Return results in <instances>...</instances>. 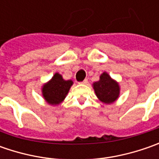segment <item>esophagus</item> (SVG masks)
Returning a JSON list of instances; mask_svg holds the SVG:
<instances>
[{
	"label": "esophagus",
	"instance_id": "obj_1",
	"mask_svg": "<svg viewBox=\"0 0 159 159\" xmlns=\"http://www.w3.org/2000/svg\"><path fill=\"white\" fill-rule=\"evenodd\" d=\"M81 83H82V84H88V83H89V80H88L87 79H85V80H83Z\"/></svg>",
	"mask_w": 159,
	"mask_h": 159
}]
</instances>
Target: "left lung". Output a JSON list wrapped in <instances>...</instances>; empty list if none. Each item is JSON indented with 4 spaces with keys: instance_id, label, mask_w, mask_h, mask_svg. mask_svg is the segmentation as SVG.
<instances>
[{
    "instance_id": "obj_1",
    "label": "left lung",
    "mask_w": 159,
    "mask_h": 159,
    "mask_svg": "<svg viewBox=\"0 0 159 159\" xmlns=\"http://www.w3.org/2000/svg\"><path fill=\"white\" fill-rule=\"evenodd\" d=\"M94 89L96 96L105 103H111L119 97V85L106 72L100 76L99 81L94 83Z\"/></svg>"
}]
</instances>
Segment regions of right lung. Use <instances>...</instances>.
Returning a JSON list of instances; mask_svg holds the SVG:
<instances>
[{
    "label": "right lung",
    "mask_w": 159,
    "mask_h": 159,
    "mask_svg": "<svg viewBox=\"0 0 159 159\" xmlns=\"http://www.w3.org/2000/svg\"><path fill=\"white\" fill-rule=\"evenodd\" d=\"M71 85V80H64L59 73H56L52 80L44 85L42 94L49 104H59L65 98Z\"/></svg>",
    "instance_id": "right-lung-1"
}]
</instances>
